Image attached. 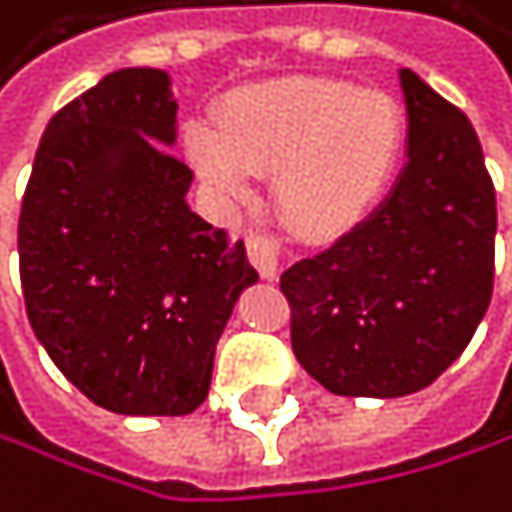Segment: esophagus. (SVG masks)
<instances>
[{"label":"esophagus","mask_w":512,"mask_h":512,"mask_svg":"<svg viewBox=\"0 0 512 512\" xmlns=\"http://www.w3.org/2000/svg\"><path fill=\"white\" fill-rule=\"evenodd\" d=\"M248 258L251 264L258 267V273L264 280H273L280 273V258H283V245L277 235H270V232H261V229H251L248 232Z\"/></svg>","instance_id":"obj_1"}]
</instances>
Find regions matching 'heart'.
Masks as SVG:
<instances>
[{
    "label": "heart",
    "instance_id": "obj_1",
    "mask_svg": "<svg viewBox=\"0 0 512 512\" xmlns=\"http://www.w3.org/2000/svg\"><path fill=\"white\" fill-rule=\"evenodd\" d=\"M406 144L400 103L346 81H289L226 106L220 128L194 122L188 157L226 198H245L251 172H277L273 198L305 235H336L381 201Z\"/></svg>",
    "mask_w": 512,
    "mask_h": 512
}]
</instances>
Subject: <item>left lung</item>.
<instances>
[{
  "label": "left lung",
  "instance_id": "8db88e82",
  "mask_svg": "<svg viewBox=\"0 0 512 512\" xmlns=\"http://www.w3.org/2000/svg\"><path fill=\"white\" fill-rule=\"evenodd\" d=\"M409 160L387 201L280 292L299 365L336 396H406L441 377L494 289L497 201L472 122L403 68Z\"/></svg>",
  "mask_w": 512,
  "mask_h": 512
}]
</instances>
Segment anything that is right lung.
<instances>
[{
	"mask_svg": "<svg viewBox=\"0 0 512 512\" xmlns=\"http://www.w3.org/2000/svg\"><path fill=\"white\" fill-rule=\"evenodd\" d=\"M160 68H122L62 106L37 147L18 220L27 321L90 403L188 415L239 292L245 242L185 201L191 169Z\"/></svg>",
	"mask_w": 512,
	"mask_h": 512,
	"instance_id": "add662e5",
	"label": "right lung"
}]
</instances>
